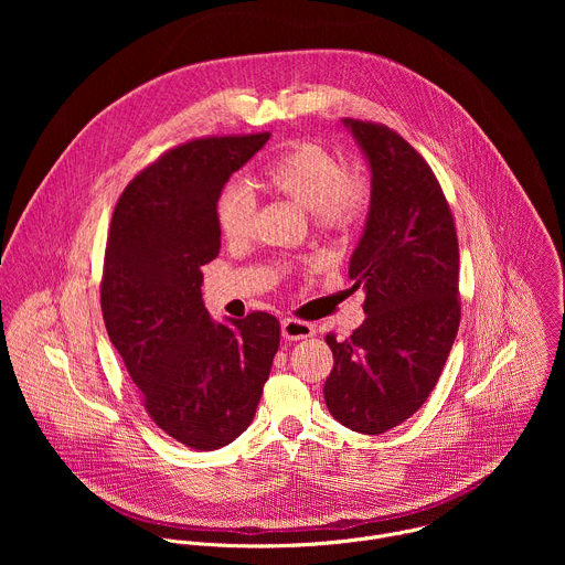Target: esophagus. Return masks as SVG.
I'll use <instances>...</instances> for the list:
<instances>
[{
	"instance_id": "esophagus-1",
	"label": "esophagus",
	"mask_w": 565,
	"mask_h": 565,
	"mask_svg": "<svg viewBox=\"0 0 565 565\" xmlns=\"http://www.w3.org/2000/svg\"><path fill=\"white\" fill-rule=\"evenodd\" d=\"M312 335H315V329H312V324H308V321H301L295 317H286L281 321V338L286 342H297V340H306Z\"/></svg>"
}]
</instances>
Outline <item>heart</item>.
Segmentation results:
<instances>
[{
    "instance_id": "1",
    "label": "heart",
    "mask_w": 565,
    "mask_h": 565,
    "mask_svg": "<svg viewBox=\"0 0 565 565\" xmlns=\"http://www.w3.org/2000/svg\"><path fill=\"white\" fill-rule=\"evenodd\" d=\"M264 183L310 210L319 223L347 225L369 201V185L358 172H342L335 153L319 145H299L264 170ZM253 196L246 188L230 185L216 201V223L223 236L236 241L250 232Z\"/></svg>"
}]
</instances>
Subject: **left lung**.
Here are the masks:
<instances>
[{"mask_svg":"<svg viewBox=\"0 0 565 565\" xmlns=\"http://www.w3.org/2000/svg\"><path fill=\"white\" fill-rule=\"evenodd\" d=\"M371 172V201L349 262L366 292L351 340L327 335L331 416L358 434H384L414 416L436 386L460 324L458 238L425 158L388 127L344 118Z\"/></svg>","mask_w":565,"mask_h":565,"instance_id":"obj_1","label":"left lung"}]
</instances>
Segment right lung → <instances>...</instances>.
Listing matches in <instances>:
<instances>
[{"label": "right lung", "mask_w": 565, "mask_h": 565, "mask_svg": "<svg viewBox=\"0 0 565 565\" xmlns=\"http://www.w3.org/2000/svg\"><path fill=\"white\" fill-rule=\"evenodd\" d=\"M270 134L201 138L140 172L109 227L103 317L151 420L185 447L210 451L255 418L279 321L268 312L214 321L201 266L216 259V201Z\"/></svg>", "instance_id": "obj_1"}]
</instances>
